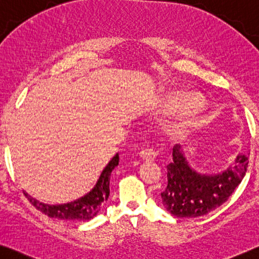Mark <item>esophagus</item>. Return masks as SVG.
Segmentation results:
<instances>
[{
  "instance_id": "esophagus-1",
  "label": "esophagus",
  "mask_w": 259,
  "mask_h": 259,
  "mask_svg": "<svg viewBox=\"0 0 259 259\" xmlns=\"http://www.w3.org/2000/svg\"><path fill=\"white\" fill-rule=\"evenodd\" d=\"M139 157L143 160H146V161H152V160H154L155 157H157V152L153 149H144L139 152Z\"/></svg>"
}]
</instances>
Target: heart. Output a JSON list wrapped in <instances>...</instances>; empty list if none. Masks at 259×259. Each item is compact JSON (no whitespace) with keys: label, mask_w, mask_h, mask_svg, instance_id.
<instances>
[{"label":"heart","mask_w":259,"mask_h":259,"mask_svg":"<svg viewBox=\"0 0 259 259\" xmlns=\"http://www.w3.org/2000/svg\"><path fill=\"white\" fill-rule=\"evenodd\" d=\"M175 101H178V98H175V97H170L169 100H168L169 104H173V102H175ZM189 104H196V102H189Z\"/></svg>","instance_id":"heart-1"}]
</instances>
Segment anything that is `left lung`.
Wrapping results in <instances>:
<instances>
[{
	"instance_id": "1",
	"label": "left lung",
	"mask_w": 259,
	"mask_h": 259,
	"mask_svg": "<svg viewBox=\"0 0 259 259\" xmlns=\"http://www.w3.org/2000/svg\"><path fill=\"white\" fill-rule=\"evenodd\" d=\"M248 153H240L235 165L219 174H202L190 166L180 144L173 147L167 166V188L161 192L163 207L178 218H197L214 211L227 200L243 180Z\"/></svg>"
}]
</instances>
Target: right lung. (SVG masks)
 I'll return each mask as SVG.
<instances>
[{"mask_svg": "<svg viewBox=\"0 0 259 259\" xmlns=\"http://www.w3.org/2000/svg\"><path fill=\"white\" fill-rule=\"evenodd\" d=\"M118 165V153L112 158V160L104 168L98 179L96 186L92 190L88 192L80 198L67 204L49 205L41 203L33 197H31L26 191L24 195L27 197L30 203L40 212L51 217V218L68 220V221H86L91 220L100 212L101 205L109 197V179L110 174L115 167Z\"/></svg>", "mask_w": 259, "mask_h": 259, "instance_id": "1", "label": "right lung"}]
</instances>
